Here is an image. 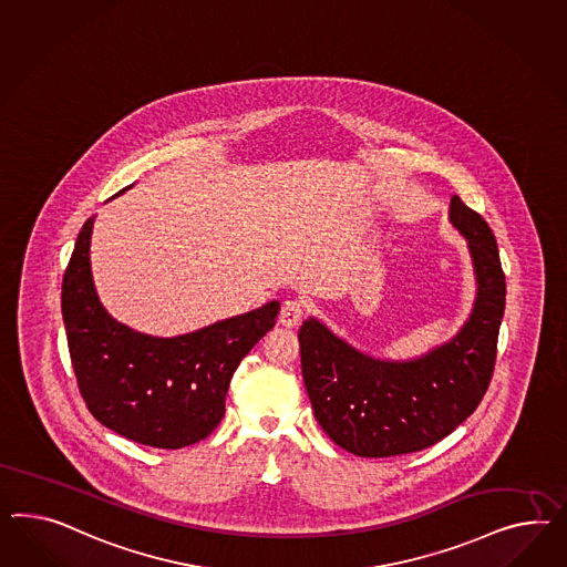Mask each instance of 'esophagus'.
<instances>
[{"mask_svg": "<svg viewBox=\"0 0 567 567\" xmlns=\"http://www.w3.org/2000/svg\"><path fill=\"white\" fill-rule=\"evenodd\" d=\"M301 318H303V303L299 299L282 301L280 313H278V322L287 326V328H295V326H299Z\"/></svg>", "mask_w": 567, "mask_h": 567, "instance_id": "34e87169", "label": "esophagus"}]
</instances>
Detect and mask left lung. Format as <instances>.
I'll list each match as a JSON object with an SVG mask.
<instances>
[{"instance_id": "obj_1", "label": "left lung", "mask_w": 567, "mask_h": 567, "mask_svg": "<svg viewBox=\"0 0 567 567\" xmlns=\"http://www.w3.org/2000/svg\"><path fill=\"white\" fill-rule=\"evenodd\" d=\"M450 223L466 237L476 299L456 337L411 361L352 349L316 318L299 330L301 369L313 414L328 437L363 458L425 450L464 423L485 396L504 320L505 276L485 218L458 196Z\"/></svg>"}]
</instances>
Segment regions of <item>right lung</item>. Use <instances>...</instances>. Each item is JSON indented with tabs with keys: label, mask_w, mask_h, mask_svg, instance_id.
<instances>
[{
	"label": "right lung",
	"mask_w": 567,
	"mask_h": 567,
	"mask_svg": "<svg viewBox=\"0 0 567 567\" xmlns=\"http://www.w3.org/2000/svg\"><path fill=\"white\" fill-rule=\"evenodd\" d=\"M92 225L94 216L78 233L62 285L80 394L99 423L132 442L163 450L196 444L225 416L230 378L275 328L280 303L270 301L184 337L134 332L109 316L94 291Z\"/></svg>",
	"instance_id": "add662e5"
}]
</instances>
